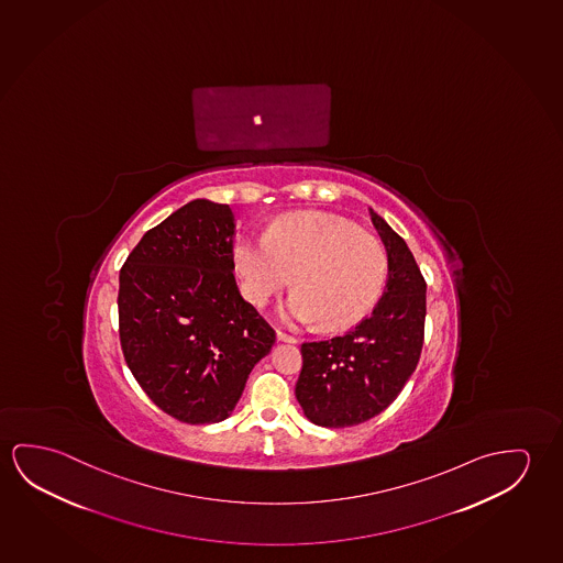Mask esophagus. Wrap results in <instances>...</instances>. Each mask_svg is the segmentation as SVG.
I'll return each instance as SVG.
<instances>
[{
	"mask_svg": "<svg viewBox=\"0 0 563 563\" xmlns=\"http://www.w3.org/2000/svg\"><path fill=\"white\" fill-rule=\"evenodd\" d=\"M277 339L278 341H286V343H296V341H298L295 335L286 333V331H283V329H277Z\"/></svg>",
	"mask_w": 563,
	"mask_h": 563,
	"instance_id": "34e87169",
	"label": "esophagus"
}]
</instances>
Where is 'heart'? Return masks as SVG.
<instances>
[{"mask_svg":"<svg viewBox=\"0 0 563 563\" xmlns=\"http://www.w3.org/2000/svg\"><path fill=\"white\" fill-rule=\"evenodd\" d=\"M234 260L243 295L253 306H267L295 277L296 295L283 306V318L318 321L328 331L363 321L388 278V257L374 235L320 212L285 218L267 238L243 235Z\"/></svg>","mask_w":563,"mask_h":563,"instance_id":"heart-1","label":"heart"}]
</instances>
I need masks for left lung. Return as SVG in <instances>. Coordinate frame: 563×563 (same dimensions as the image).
<instances>
[{
  "mask_svg": "<svg viewBox=\"0 0 563 563\" xmlns=\"http://www.w3.org/2000/svg\"><path fill=\"white\" fill-rule=\"evenodd\" d=\"M388 253V283L373 313L341 338L302 343L296 399L303 416L328 429L364 423L398 398L423 346L427 285L413 253L371 210Z\"/></svg>",
  "mask_w": 563,
  "mask_h": 563,
  "instance_id": "1",
  "label": "left lung"
}]
</instances>
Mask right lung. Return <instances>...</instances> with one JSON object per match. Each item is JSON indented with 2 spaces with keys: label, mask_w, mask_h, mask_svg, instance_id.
Listing matches in <instances>:
<instances>
[{
  "label": "right lung",
  "mask_w": 563,
  "mask_h": 563,
  "mask_svg": "<svg viewBox=\"0 0 563 563\" xmlns=\"http://www.w3.org/2000/svg\"><path fill=\"white\" fill-rule=\"evenodd\" d=\"M232 208L190 200L147 230L119 275L122 355L140 388L189 424L232 416L275 331L243 300Z\"/></svg>",
  "instance_id": "add662e5"
}]
</instances>
